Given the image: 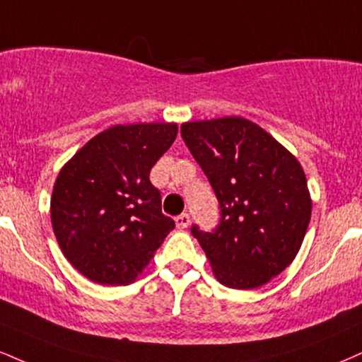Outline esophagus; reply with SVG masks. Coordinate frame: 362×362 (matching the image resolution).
Masks as SVG:
<instances>
[{"instance_id":"esophagus-1","label":"esophagus","mask_w":362,"mask_h":362,"mask_svg":"<svg viewBox=\"0 0 362 362\" xmlns=\"http://www.w3.org/2000/svg\"><path fill=\"white\" fill-rule=\"evenodd\" d=\"M175 224H177L178 229H185L187 226L190 224V216L187 214V212H184V214H180V216H177L175 217Z\"/></svg>"}]
</instances>
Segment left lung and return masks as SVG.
<instances>
[{
	"instance_id": "obj_1",
	"label": "left lung",
	"mask_w": 362,
	"mask_h": 362,
	"mask_svg": "<svg viewBox=\"0 0 362 362\" xmlns=\"http://www.w3.org/2000/svg\"><path fill=\"white\" fill-rule=\"evenodd\" d=\"M187 148L219 202L212 230H190L223 285L251 290L280 275L302 246L312 200L298 160L245 117L184 123Z\"/></svg>"
}]
</instances>
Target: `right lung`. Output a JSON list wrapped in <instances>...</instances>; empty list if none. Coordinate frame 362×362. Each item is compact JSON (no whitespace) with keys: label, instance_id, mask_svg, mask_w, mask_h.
Instances as JSON below:
<instances>
[{"label":"right lung","instance_id":"1","mask_svg":"<svg viewBox=\"0 0 362 362\" xmlns=\"http://www.w3.org/2000/svg\"><path fill=\"white\" fill-rule=\"evenodd\" d=\"M177 124L112 126L60 170L50 202L64 256L99 285H128L175 228L162 212L150 170L177 138Z\"/></svg>","mask_w":362,"mask_h":362}]
</instances>
